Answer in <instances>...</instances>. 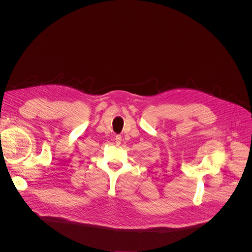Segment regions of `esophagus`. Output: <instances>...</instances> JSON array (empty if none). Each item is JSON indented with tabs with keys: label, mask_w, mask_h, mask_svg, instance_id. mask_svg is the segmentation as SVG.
<instances>
[{
	"label": "esophagus",
	"mask_w": 252,
	"mask_h": 252,
	"mask_svg": "<svg viewBox=\"0 0 252 252\" xmlns=\"http://www.w3.org/2000/svg\"><path fill=\"white\" fill-rule=\"evenodd\" d=\"M121 136L120 135H116L115 136V144H116V145H119V144H121Z\"/></svg>",
	"instance_id": "obj_1"
}]
</instances>
